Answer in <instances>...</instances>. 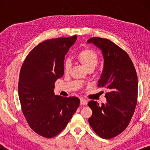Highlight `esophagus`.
<instances>
[{
	"label": "esophagus",
	"instance_id": "1",
	"mask_svg": "<svg viewBox=\"0 0 150 150\" xmlns=\"http://www.w3.org/2000/svg\"><path fill=\"white\" fill-rule=\"evenodd\" d=\"M87 100L83 99L81 98V105H87Z\"/></svg>",
	"mask_w": 150,
	"mask_h": 150
}]
</instances>
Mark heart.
I'll return each mask as SVG.
<instances>
[{
  "label": "heart",
  "mask_w": 150,
  "mask_h": 150,
  "mask_svg": "<svg viewBox=\"0 0 150 150\" xmlns=\"http://www.w3.org/2000/svg\"><path fill=\"white\" fill-rule=\"evenodd\" d=\"M77 60L85 67L87 70L89 69H93L97 66L98 61H99V57L97 52H95L91 48H86L81 50L77 53L76 56ZM64 70L65 72H68L71 68V63L69 60H65L64 61Z\"/></svg>",
  "instance_id": "heart-1"
}]
</instances>
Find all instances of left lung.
Listing matches in <instances>:
<instances>
[{"label": "left lung", "instance_id": "left-lung-1", "mask_svg": "<svg viewBox=\"0 0 150 150\" xmlns=\"http://www.w3.org/2000/svg\"><path fill=\"white\" fill-rule=\"evenodd\" d=\"M102 50L104 66L98 87L107 89L106 102H89L92 115L89 123L102 139L122 133L130 123L137 103L138 79L132 61L126 51L108 39L92 38L87 41Z\"/></svg>", "mask_w": 150, "mask_h": 150}]
</instances>
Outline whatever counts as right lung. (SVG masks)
I'll return each instance as SVG.
<instances>
[{"mask_svg":"<svg viewBox=\"0 0 150 150\" xmlns=\"http://www.w3.org/2000/svg\"><path fill=\"white\" fill-rule=\"evenodd\" d=\"M76 39L74 35L40 43L28 53L20 69L18 95L22 112L30 128L46 138L59 134L80 104L79 98L54 93V83L64 73L65 55Z\"/></svg>","mask_w":150,"mask_h":150,"instance_id":"right-lung-1","label":"right lung"}]
</instances>
